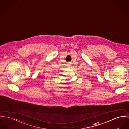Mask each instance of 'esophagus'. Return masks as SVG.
Here are the masks:
<instances>
[{
	"label": "esophagus",
	"instance_id": "1",
	"mask_svg": "<svg viewBox=\"0 0 129 129\" xmlns=\"http://www.w3.org/2000/svg\"><path fill=\"white\" fill-rule=\"evenodd\" d=\"M68 66H70V65H71V62H69L68 63Z\"/></svg>",
	"mask_w": 129,
	"mask_h": 129
}]
</instances>
